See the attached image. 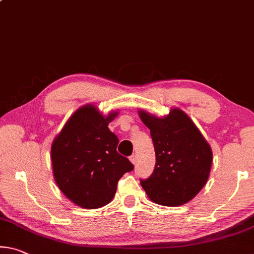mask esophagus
Returning a JSON list of instances; mask_svg holds the SVG:
<instances>
[{
  "label": "esophagus",
  "mask_w": 254,
  "mask_h": 254,
  "mask_svg": "<svg viewBox=\"0 0 254 254\" xmlns=\"http://www.w3.org/2000/svg\"><path fill=\"white\" fill-rule=\"evenodd\" d=\"M130 162H131L132 164H133V165L136 163V156H135V155L130 156Z\"/></svg>",
  "instance_id": "obj_1"
}]
</instances>
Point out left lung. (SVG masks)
I'll return each instance as SVG.
<instances>
[{"mask_svg": "<svg viewBox=\"0 0 254 254\" xmlns=\"http://www.w3.org/2000/svg\"><path fill=\"white\" fill-rule=\"evenodd\" d=\"M138 113L150 130L156 154L154 173L140 184L152 202L182 206L207 183L212 164L211 147L180 108H173L162 118L143 110Z\"/></svg>", "mask_w": 254, "mask_h": 254, "instance_id": "obj_1", "label": "left lung"}]
</instances>
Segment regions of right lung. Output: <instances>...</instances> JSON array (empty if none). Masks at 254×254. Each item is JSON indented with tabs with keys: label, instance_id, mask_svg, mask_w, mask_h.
<instances>
[{
	"label": "right lung",
	"instance_id": "1",
	"mask_svg": "<svg viewBox=\"0 0 254 254\" xmlns=\"http://www.w3.org/2000/svg\"><path fill=\"white\" fill-rule=\"evenodd\" d=\"M119 114L103 115L94 104L78 108L51 148L54 180L76 206L97 209L114 198L118 182L133 165L116 151L119 139L108 124Z\"/></svg>",
	"mask_w": 254,
	"mask_h": 254
}]
</instances>
